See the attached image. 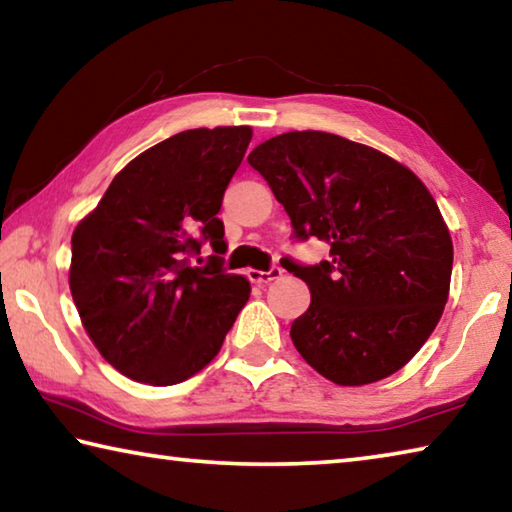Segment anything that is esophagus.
<instances>
[{
	"mask_svg": "<svg viewBox=\"0 0 512 512\" xmlns=\"http://www.w3.org/2000/svg\"><path fill=\"white\" fill-rule=\"evenodd\" d=\"M282 277V268L280 266H271L268 271H255V268H248V280L253 284H268Z\"/></svg>",
	"mask_w": 512,
	"mask_h": 512,
	"instance_id": "esophagus-1",
	"label": "esophagus"
}]
</instances>
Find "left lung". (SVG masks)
<instances>
[{"label": "left lung", "mask_w": 512, "mask_h": 512, "mask_svg": "<svg viewBox=\"0 0 512 512\" xmlns=\"http://www.w3.org/2000/svg\"><path fill=\"white\" fill-rule=\"evenodd\" d=\"M287 210L293 237H318L329 259L300 266L311 305L291 341L339 386L406 366L443 316L454 246L436 201L411 169L366 144L320 131L271 137L248 155Z\"/></svg>", "instance_id": "1"}]
</instances>
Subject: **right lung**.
Here are the masks:
<instances>
[{
  "instance_id": "right-lung-1",
  "label": "right lung",
  "mask_w": 512,
  "mask_h": 512,
  "mask_svg": "<svg viewBox=\"0 0 512 512\" xmlns=\"http://www.w3.org/2000/svg\"><path fill=\"white\" fill-rule=\"evenodd\" d=\"M250 126L194 128L137 155L72 235L69 289L85 332L112 368L151 386L196 375L250 296L223 257L225 187Z\"/></svg>"
}]
</instances>
